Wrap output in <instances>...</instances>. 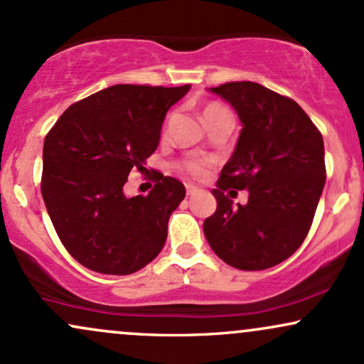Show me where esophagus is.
I'll list each match as a JSON object with an SVG mask.
<instances>
[{
    "mask_svg": "<svg viewBox=\"0 0 364 364\" xmlns=\"http://www.w3.org/2000/svg\"><path fill=\"white\" fill-rule=\"evenodd\" d=\"M186 193L188 195H196V193H198V188H196V186H193V185H186Z\"/></svg>",
    "mask_w": 364,
    "mask_h": 364,
    "instance_id": "1",
    "label": "esophagus"
}]
</instances>
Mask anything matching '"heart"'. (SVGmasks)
I'll list each match as a JSON object with an SVG mask.
<instances>
[{
  "instance_id": "1",
  "label": "heart",
  "mask_w": 364,
  "mask_h": 364,
  "mask_svg": "<svg viewBox=\"0 0 364 364\" xmlns=\"http://www.w3.org/2000/svg\"><path fill=\"white\" fill-rule=\"evenodd\" d=\"M219 112H228V109L217 102L208 104V106H205V109H203V119L207 121L208 118H212V116L219 114ZM179 169H181L186 176L195 178V179H202V178H205L208 173V161L207 159H200V157L186 159L185 162H181Z\"/></svg>"
}]
</instances>
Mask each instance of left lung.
<instances>
[{"instance_id": "8db88e82", "label": "left lung", "mask_w": 364, "mask_h": 364, "mask_svg": "<svg viewBox=\"0 0 364 364\" xmlns=\"http://www.w3.org/2000/svg\"><path fill=\"white\" fill-rule=\"evenodd\" d=\"M210 92L231 104L243 128L212 190L217 208L203 232L228 265L270 269L310 231L325 185L323 139L298 102L260 83L229 82ZM235 189L249 190L245 206L232 202Z\"/></svg>"}]
</instances>
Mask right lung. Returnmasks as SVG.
Returning a JSON list of instances; mask_svg holds the SVG:
<instances>
[{
    "label": "right lung",
    "instance_id": "add662e5",
    "mask_svg": "<svg viewBox=\"0 0 364 364\" xmlns=\"http://www.w3.org/2000/svg\"><path fill=\"white\" fill-rule=\"evenodd\" d=\"M190 85H112L75 102L46 135L41 191L68 253L99 274L128 275L161 253L183 183L159 176L147 196L123 191L156 152L162 121Z\"/></svg>",
    "mask_w": 364,
    "mask_h": 364
}]
</instances>
